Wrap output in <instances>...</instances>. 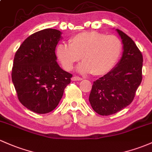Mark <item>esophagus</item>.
Returning a JSON list of instances; mask_svg holds the SVG:
<instances>
[{"mask_svg":"<svg viewBox=\"0 0 152 152\" xmlns=\"http://www.w3.org/2000/svg\"><path fill=\"white\" fill-rule=\"evenodd\" d=\"M83 78L82 77H80L77 76H74L72 77V81H79V80H82Z\"/></svg>","mask_w":152,"mask_h":152,"instance_id":"obj_1","label":"esophagus"}]
</instances>
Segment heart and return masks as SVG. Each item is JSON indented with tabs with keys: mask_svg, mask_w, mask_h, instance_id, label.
Returning <instances> with one entry per match:
<instances>
[{
	"mask_svg": "<svg viewBox=\"0 0 152 152\" xmlns=\"http://www.w3.org/2000/svg\"><path fill=\"white\" fill-rule=\"evenodd\" d=\"M69 43L57 45V57L66 70H71L82 58L83 61L77 67V71L82 74H107L118 62L122 50L118 37L96 31L77 34L69 39Z\"/></svg>",
	"mask_w": 152,
	"mask_h": 152,
	"instance_id": "obj_1",
	"label": "heart"
}]
</instances>
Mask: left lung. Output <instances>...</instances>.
<instances>
[{
    "mask_svg": "<svg viewBox=\"0 0 152 152\" xmlns=\"http://www.w3.org/2000/svg\"><path fill=\"white\" fill-rule=\"evenodd\" d=\"M116 32L122 40L123 52L110 72L94 82L89 102L100 115H110L133 102L142 80L143 56L135 43L121 30Z\"/></svg>",
    "mask_w": 152,
    "mask_h": 152,
    "instance_id": "left-lung-1",
    "label": "left lung"
}]
</instances>
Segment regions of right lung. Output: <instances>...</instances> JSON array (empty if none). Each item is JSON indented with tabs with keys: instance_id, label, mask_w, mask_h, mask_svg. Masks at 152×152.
I'll return each instance as SVG.
<instances>
[{
	"instance_id": "1",
	"label": "right lung",
	"mask_w": 152,
	"mask_h": 152,
	"mask_svg": "<svg viewBox=\"0 0 152 152\" xmlns=\"http://www.w3.org/2000/svg\"><path fill=\"white\" fill-rule=\"evenodd\" d=\"M61 32L45 29L29 36L16 52L12 82L19 102L37 114H46L58 106L72 75L57 63L55 53Z\"/></svg>"
}]
</instances>
